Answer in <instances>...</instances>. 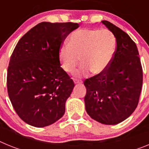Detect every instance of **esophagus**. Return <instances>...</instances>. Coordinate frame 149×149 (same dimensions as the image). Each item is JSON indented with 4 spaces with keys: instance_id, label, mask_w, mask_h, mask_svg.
<instances>
[{
    "instance_id": "34e87169",
    "label": "esophagus",
    "mask_w": 149,
    "mask_h": 149,
    "mask_svg": "<svg viewBox=\"0 0 149 149\" xmlns=\"http://www.w3.org/2000/svg\"><path fill=\"white\" fill-rule=\"evenodd\" d=\"M74 82L75 84H82V81H80V80H77V79H74Z\"/></svg>"
}]
</instances>
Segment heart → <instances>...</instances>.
Masks as SVG:
<instances>
[{
    "label": "heart",
    "mask_w": 149,
    "mask_h": 149,
    "mask_svg": "<svg viewBox=\"0 0 149 149\" xmlns=\"http://www.w3.org/2000/svg\"><path fill=\"white\" fill-rule=\"evenodd\" d=\"M116 49V39L110 30L81 29L72 33L68 44L62 45L59 59L62 68L72 72L83 63L75 72L77 76L101 74L110 65Z\"/></svg>",
    "instance_id": "b5f03b06"
}]
</instances>
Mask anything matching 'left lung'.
I'll return each instance as SVG.
<instances>
[{
	"label": "left lung",
	"mask_w": 149,
	"mask_h": 149,
	"mask_svg": "<svg viewBox=\"0 0 149 149\" xmlns=\"http://www.w3.org/2000/svg\"><path fill=\"white\" fill-rule=\"evenodd\" d=\"M116 40V49L110 65L101 74L86 79L84 97L88 115L104 125L125 120L138 105L143 85V68L137 47L118 27L102 21Z\"/></svg>",
	"instance_id": "8db88e82"
}]
</instances>
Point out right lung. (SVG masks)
<instances>
[{
	"label": "right lung",
	"mask_w": 149,
	"mask_h": 149,
	"mask_svg": "<svg viewBox=\"0 0 149 149\" xmlns=\"http://www.w3.org/2000/svg\"><path fill=\"white\" fill-rule=\"evenodd\" d=\"M79 24L42 22L21 38L10 57L7 91L21 119L36 127L48 126L65 113L74 86L60 67L59 51Z\"/></svg>",
	"instance_id": "add662e5"
}]
</instances>
